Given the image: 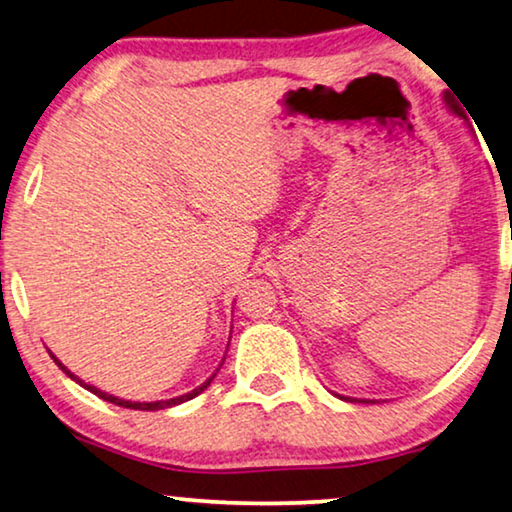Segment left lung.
<instances>
[{
    "mask_svg": "<svg viewBox=\"0 0 512 512\" xmlns=\"http://www.w3.org/2000/svg\"><path fill=\"white\" fill-rule=\"evenodd\" d=\"M446 103H448V105H451V110H453V112H457V114H460V108H457V105H455V101H453V98H451V96H448V94H446ZM342 400H349V398H342ZM349 402H356V400H349Z\"/></svg>",
    "mask_w": 512,
    "mask_h": 512,
    "instance_id": "left-lung-1",
    "label": "left lung"
}]
</instances>
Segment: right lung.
<instances>
[{
	"label": "right lung",
	"mask_w": 512,
	"mask_h": 512,
	"mask_svg": "<svg viewBox=\"0 0 512 512\" xmlns=\"http://www.w3.org/2000/svg\"><path fill=\"white\" fill-rule=\"evenodd\" d=\"M50 356H52V361H55V363L59 365V368L66 372V375H68V377H71V379H75V381H78V384H80V386H85V388H87V391H91V393H94V395H98V398H101V400H108V402H112V404H117V407H124V409L156 411V409H167V407H174V404H181V402H186V400H193V398H197V395H200V393L204 391V388H207V386L211 384V381H213V377H216V375H213V377H209L207 381H204V384H202V386H197V388H195V391H190V393H186V395H179V398H172V400H158V402H131V400H121V398H114V395H108V393L98 391V388H96V386H89V384H85V381H82V379H78V377H75V375H73V372H68V370L64 368V365H61V363H59V358H57L55 354H52V352H50Z\"/></svg>",
	"instance_id": "1"
}]
</instances>
